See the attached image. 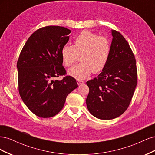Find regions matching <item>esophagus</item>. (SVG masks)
<instances>
[{
  "label": "esophagus",
  "mask_w": 155,
  "mask_h": 155,
  "mask_svg": "<svg viewBox=\"0 0 155 155\" xmlns=\"http://www.w3.org/2000/svg\"><path fill=\"white\" fill-rule=\"evenodd\" d=\"M77 83H78V85H81V84L84 83V81H81V80H79V79H78V80H77Z\"/></svg>",
  "instance_id": "obj_1"
}]
</instances>
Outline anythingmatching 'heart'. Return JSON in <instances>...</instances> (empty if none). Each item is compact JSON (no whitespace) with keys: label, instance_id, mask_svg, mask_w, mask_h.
I'll use <instances>...</instances> for the list:
<instances>
[{"label":"heart","instance_id":"b5f03b06","mask_svg":"<svg viewBox=\"0 0 155 155\" xmlns=\"http://www.w3.org/2000/svg\"><path fill=\"white\" fill-rule=\"evenodd\" d=\"M110 41L105 36L88 30L81 31L74 39L73 46L64 45L61 50L65 67H71L80 55L81 63L68 70V74L77 79H84L93 73L104 70L109 59Z\"/></svg>","mask_w":155,"mask_h":155}]
</instances>
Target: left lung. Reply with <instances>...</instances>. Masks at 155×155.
I'll return each mask as SVG.
<instances>
[{"label": "left lung", "mask_w": 155, "mask_h": 155, "mask_svg": "<svg viewBox=\"0 0 155 155\" xmlns=\"http://www.w3.org/2000/svg\"><path fill=\"white\" fill-rule=\"evenodd\" d=\"M113 37L109 61L97 78L87 82L88 111L101 120H112L127 109L137 85L134 55L128 42L119 31Z\"/></svg>", "instance_id": "1"}]
</instances>
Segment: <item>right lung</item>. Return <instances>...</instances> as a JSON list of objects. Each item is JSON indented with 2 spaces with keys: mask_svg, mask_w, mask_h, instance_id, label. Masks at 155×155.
I'll return each instance as SVG.
<instances>
[{
  "mask_svg": "<svg viewBox=\"0 0 155 155\" xmlns=\"http://www.w3.org/2000/svg\"><path fill=\"white\" fill-rule=\"evenodd\" d=\"M69 29L47 26L33 33L17 63L18 92L27 107L40 118H50L61 110L67 96L78 85L65 76L61 50L69 40Z\"/></svg>",
  "mask_w": 155,
  "mask_h": 155,
  "instance_id": "right-lung-1",
  "label": "right lung"
}]
</instances>
